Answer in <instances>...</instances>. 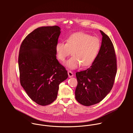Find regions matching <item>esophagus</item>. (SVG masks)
Wrapping results in <instances>:
<instances>
[{"mask_svg":"<svg viewBox=\"0 0 133 133\" xmlns=\"http://www.w3.org/2000/svg\"><path fill=\"white\" fill-rule=\"evenodd\" d=\"M68 77H69V78L73 77V76H74V74H73L72 72L71 71H70V70H69V71H68Z\"/></svg>","mask_w":133,"mask_h":133,"instance_id":"obj_1","label":"esophagus"}]
</instances>
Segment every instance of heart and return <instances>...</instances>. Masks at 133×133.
<instances>
[{
  "instance_id": "1",
  "label": "heart",
  "mask_w": 133,
  "mask_h": 133,
  "mask_svg": "<svg viewBox=\"0 0 133 133\" xmlns=\"http://www.w3.org/2000/svg\"><path fill=\"white\" fill-rule=\"evenodd\" d=\"M101 46L100 39L97 37L83 32H75L70 35L66 43H57L55 46L57 57L61 62H65L71 52L72 57L65 64L70 69H75L81 65L87 67L95 61Z\"/></svg>"
}]
</instances>
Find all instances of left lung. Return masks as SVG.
Returning a JSON list of instances; mask_svg holds the SVG:
<instances>
[{"instance_id":"left-lung-1","label":"left lung","mask_w":133,"mask_h":133,"mask_svg":"<svg viewBox=\"0 0 133 133\" xmlns=\"http://www.w3.org/2000/svg\"><path fill=\"white\" fill-rule=\"evenodd\" d=\"M103 36L99 52L91 66L77 72V86L75 98L81 104L89 106L101 102L110 91L117 72L114 47L109 37L100 30Z\"/></svg>"}]
</instances>
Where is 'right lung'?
<instances>
[{
  "label": "right lung",
  "mask_w": 133,
  "mask_h": 133,
  "mask_svg": "<svg viewBox=\"0 0 133 133\" xmlns=\"http://www.w3.org/2000/svg\"><path fill=\"white\" fill-rule=\"evenodd\" d=\"M60 34L57 26L39 27L26 37L20 47L21 84L28 96L42 106L56 99L59 85L68 77L65 68L56 59L55 46Z\"/></svg>",
  "instance_id": "1"
}]
</instances>
